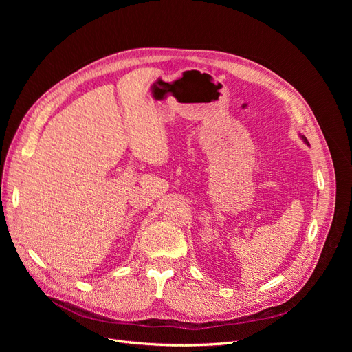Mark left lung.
Wrapping results in <instances>:
<instances>
[{"label": "left lung", "instance_id": "left-lung-1", "mask_svg": "<svg viewBox=\"0 0 352 352\" xmlns=\"http://www.w3.org/2000/svg\"><path fill=\"white\" fill-rule=\"evenodd\" d=\"M302 140H304V142H307V144H308V141L305 140V138H304V136H302Z\"/></svg>", "mask_w": 352, "mask_h": 352}]
</instances>
